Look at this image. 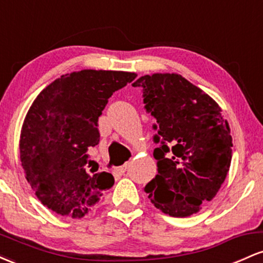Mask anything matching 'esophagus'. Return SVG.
Returning <instances> with one entry per match:
<instances>
[{
  "mask_svg": "<svg viewBox=\"0 0 263 263\" xmlns=\"http://www.w3.org/2000/svg\"><path fill=\"white\" fill-rule=\"evenodd\" d=\"M127 168H128V163H125V164L121 165V167H117L116 172L119 174H125V172L127 171Z\"/></svg>",
  "mask_w": 263,
  "mask_h": 263,
  "instance_id": "34e87169",
  "label": "esophagus"
}]
</instances>
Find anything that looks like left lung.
Masks as SVG:
<instances>
[{
    "label": "left lung",
    "instance_id": "1",
    "mask_svg": "<svg viewBox=\"0 0 263 263\" xmlns=\"http://www.w3.org/2000/svg\"><path fill=\"white\" fill-rule=\"evenodd\" d=\"M144 108L156 119L158 173L144 186L157 209L174 218L198 213L219 192L230 168L232 137L221 108L178 74L141 77Z\"/></svg>",
    "mask_w": 263,
    "mask_h": 263
}]
</instances>
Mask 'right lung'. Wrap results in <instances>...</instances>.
Returning <instances> with one entry per match:
<instances>
[{"instance_id":"add662e5","label":"right lung","mask_w":263,"mask_h":263,"mask_svg":"<svg viewBox=\"0 0 263 263\" xmlns=\"http://www.w3.org/2000/svg\"><path fill=\"white\" fill-rule=\"evenodd\" d=\"M137 77L112 70L62 75L33 101L21 131L26 178L41 203L54 213L83 218L114 177L92 168L87 151L98 146V120L108 98Z\"/></svg>"}]
</instances>
